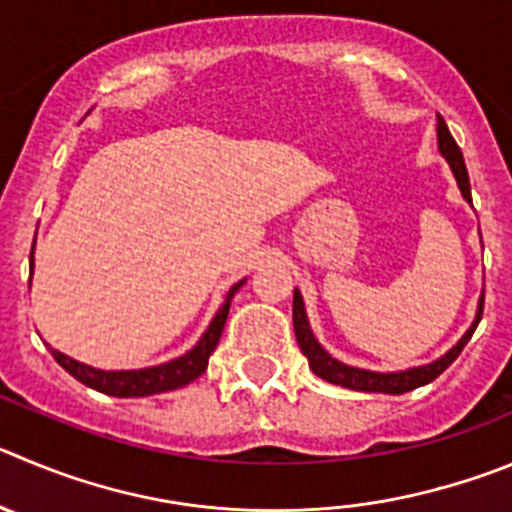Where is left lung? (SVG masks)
<instances>
[{
  "instance_id": "left-lung-1",
  "label": "left lung",
  "mask_w": 512,
  "mask_h": 512,
  "mask_svg": "<svg viewBox=\"0 0 512 512\" xmlns=\"http://www.w3.org/2000/svg\"><path fill=\"white\" fill-rule=\"evenodd\" d=\"M437 143H439V154L447 159L452 174H455L462 197H465V202L472 204L470 176H467L465 159H462L460 146L455 143V138H452L450 128H447V123H444L442 116H437ZM482 308H485V293L480 295V303H477V315H475V321H472V326L467 328L465 336L457 341V346H452L442 358H437V361H432V364L414 366V369H407V371H391V374L353 369V366L341 364L338 358H333L331 353L321 346V343L315 341L313 331H310L308 315H305L303 295H300L298 290H295V295H293V326H295V338H298L300 351H303L305 358H308V364H310V369H313V374L321 376V379L328 381V384H336V386H343V389H353V391H369V394H407V391H412V389H417V386H424V384H429V381L437 379V376L442 374V371L447 369V366H450L457 356H460L462 348L467 346V341H470L472 333H475L477 323H480Z\"/></svg>"
}]
</instances>
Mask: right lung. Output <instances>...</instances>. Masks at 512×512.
<instances>
[{"mask_svg":"<svg viewBox=\"0 0 512 512\" xmlns=\"http://www.w3.org/2000/svg\"><path fill=\"white\" fill-rule=\"evenodd\" d=\"M35 252V247H32ZM30 252V280H32V267H35V260H32ZM245 285V280H240L237 285H232L224 298L222 308L217 310V315L212 318L209 328L204 331V336L199 338V343L191 351H186L184 356L174 358V361H166V364L159 366H148V369H133V371H103L93 369L88 364H80L75 358L65 356V353L50 348V353L55 356L57 364L68 371L70 376L80 381V384L90 386V389L100 391V394L108 396H121V399H128V396H151V394H164V391L181 389V386L191 384L194 379L207 371L209 356L217 348L219 336L224 331V323H227L229 305H232L234 293Z\"/></svg>","mask_w":512,"mask_h":512,"instance_id":"obj_1","label":"right lung"}]
</instances>
